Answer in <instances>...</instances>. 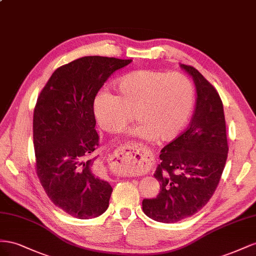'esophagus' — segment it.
I'll list each match as a JSON object with an SVG mask.
<instances>
[{"mask_svg": "<svg viewBox=\"0 0 256 256\" xmlns=\"http://www.w3.org/2000/svg\"><path fill=\"white\" fill-rule=\"evenodd\" d=\"M142 148L136 142H128L116 149L110 156V163L116 168H124L132 160L144 156Z\"/></svg>", "mask_w": 256, "mask_h": 256, "instance_id": "34e87169", "label": "esophagus"}]
</instances>
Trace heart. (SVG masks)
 <instances>
[{
	"label": "heart",
	"instance_id": "1",
	"mask_svg": "<svg viewBox=\"0 0 256 256\" xmlns=\"http://www.w3.org/2000/svg\"><path fill=\"white\" fill-rule=\"evenodd\" d=\"M116 88L119 96L102 89L94 100V114L106 132H120L135 114V136L170 142L184 130L193 110L194 86L184 75L140 70L123 76Z\"/></svg>",
	"mask_w": 256,
	"mask_h": 256
}]
</instances>
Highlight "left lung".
<instances>
[{"instance_id": "1", "label": "left lung", "mask_w": 256, "mask_h": 256, "mask_svg": "<svg viewBox=\"0 0 256 256\" xmlns=\"http://www.w3.org/2000/svg\"><path fill=\"white\" fill-rule=\"evenodd\" d=\"M193 77L197 100L188 128L160 151L154 174L160 191L144 200L153 220L174 223L195 214L214 195L228 160V144L222 100L216 88L191 65L180 64Z\"/></svg>"}]
</instances>
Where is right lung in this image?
<instances>
[{
  "label": "right lung",
  "instance_id": "obj_1",
  "mask_svg": "<svg viewBox=\"0 0 256 256\" xmlns=\"http://www.w3.org/2000/svg\"><path fill=\"white\" fill-rule=\"evenodd\" d=\"M132 60L91 56L56 68L40 91L33 114L35 170L56 207L77 218L104 214L112 188L89 158L100 146L94 100L106 80Z\"/></svg>",
  "mask_w": 256,
  "mask_h": 256
}]
</instances>
